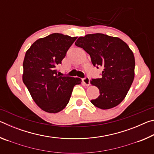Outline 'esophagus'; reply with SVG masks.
<instances>
[{
	"mask_svg": "<svg viewBox=\"0 0 154 154\" xmlns=\"http://www.w3.org/2000/svg\"><path fill=\"white\" fill-rule=\"evenodd\" d=\"M83 82L84 84L86 85V86H88V85H90V79L89 77H85V78H83Z\"/></svg>",
	"mask_w": 154,
	"mask_h": 154,
	"instance_id": "1",
	"label": "esophagus"
}]
</instances>
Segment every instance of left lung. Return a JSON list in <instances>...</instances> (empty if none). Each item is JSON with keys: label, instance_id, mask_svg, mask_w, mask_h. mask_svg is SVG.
<instances>
[{"label": "left lung", "instance_id": "left-lung-1", "mask_svg": "<svg viewBox=\"0 0 154 154\" xmlns=\"http://www.w3.org/2000/svg\"><path fill=\"white\" fill-rule=\"evenodd\" d=\"M75 44L89 54L94 66L103 69L102 77L90 82L100 91L98 97L91 103L101 109L118 105L126 97L134 78L133 52L119 38L101 33L80 36Z\"/></svg>", "mask_w": 154, "mask_h": 154}]
</instances>
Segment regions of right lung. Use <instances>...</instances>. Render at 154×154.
<instances>
[{
	"label": "right lung",
	"instance_id": "right-lung-1",
	"mask_svg": "<svg viewBox=\"0 0 154 154\" xmlns=\"http://www.w3.org/2000/svg\"><path fill=\"white\" fill-rule=\"evenodd\" d=\"M77 36L60 33L36 40L26 52L22 79L35 103L48 113H58L69 103L79 78L60 76L56 66L61 64Z\"/></svg>",
	"mask_w": 154,
	"mask_h": 154
}]
</instances>
